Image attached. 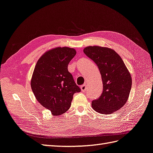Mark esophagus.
<instances>
[{
	"label": "esophagus",
	"mask_w": 153,
	"mask_h": 153,
	"mask_svg": "<svg viewBox=\"0 0 153 153\" xmlns=\"http://www.w3.org/2000/svg\"><path fill=\"white\" fill-rule=\"evenodd\" d=\"M81 91H82V92L86 91L87 89V87L86 86V85H83L81 87Z\"/></svg>",
	"instance_id": "esophagus-1"
}]
</instances>
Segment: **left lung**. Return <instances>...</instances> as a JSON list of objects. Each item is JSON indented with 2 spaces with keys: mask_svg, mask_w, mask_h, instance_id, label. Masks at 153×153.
<instances>
[{
  "mask_svg": "<svg viewBox=\"0 0 153 153\" xmlns=\"http://www.w3.org/2000/svg\"><path fill=\"white\" fill-rule=\"evenodd\" d=\"M83 52L97 64L103 83V92L92 102V108L102 114H111L124 106L132 87V77L119 54L112 49L88 46Z\"/></svg>",
  "mask_w": 153,
  "mask_h": 153,
  "instance_id": "8db88e82",
  "label": "left lung"
}]
</instances>
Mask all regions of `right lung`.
Listing matches in <instances>:
<instances>
[{
	"instance_id": "right-lung-1",
	"label": "right lung",
	"mask_w": 153,
	"mask_h": 153,
	"mask_svg": "<svg viewBox=\"0 0 153 153\" xmlns=\"http://www.w3.org/2000/svg\"><path fill=\"white\" fill-rule=\"evenodd\" d=\"M76 55L74 48H55L42 55L35 66L30 81L32 91L37 101L53 116L68 111L74 94L81 91L68 70V64Z\"/></svg>"
}]
</instances>
